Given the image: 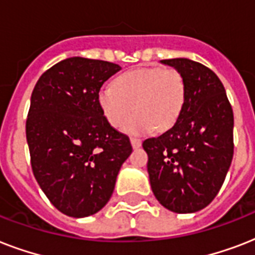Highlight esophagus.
Returning <instances> with one entry per match:
<instances>
[{
  "mask_svg": "<svg viewBox=\"0 0 255 255\" xmlns=\"http://www.w3.org/2000/svg\"><path fill=\"white\" fill-rule=\"evenodd\" d=\"M131 144H132V147L136 149V148H139L140 145H141V140L136 139V137H131Z\"/></svg>",
  "mask_w": 255,
  "mask_h": 255,
  "instance_id": "34e87169",
  "label": "esophagus"
}]
</instances>
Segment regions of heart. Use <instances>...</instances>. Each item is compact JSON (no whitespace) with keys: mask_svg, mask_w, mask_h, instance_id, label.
<instances>
[{"mask_svg":"<svg viewBox=\"0 0 255 255\" xmlns=\"http://www.w3.org/2000/svg\"><path fill=\"white\" fill-rule=\"evenodd\" d=\"M186 99L185 81L177 70L140 67L120 74L114 86H103L98 103L108 124L124 127L131 135H145L153 129L165 132L177 123Z\"/></svg>","mask_w":255,"mask_h":255,"instance_id":"obj_1","label":"heart"}]
</instances>
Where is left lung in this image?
Wrapping results in <instances>:
<instances>
[{
  "label": "left lung",
  "instance_id": "8db88e82",
  "mask_svg": "<svg viewBox=\"0 0 255 255\" xmlns=\"http://www.w3.org/2000/svg\"><path fill=\"white\" fill-rule=\"evenodd\" d=\"M181 74L186 99L177 123L143 141L157 201L174 213L204 209L221 189L233 159V110L218 77L188 58L160 61Z\"/></svg>",
  "mask_w": 255,
  "mask_h": 255
}]
</instances>
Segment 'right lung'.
I'll list each match as a JSON object with an SVG mask.
<instances>
[{"instance_id": "1", "label": "right lung", "mask_w": 255, "mask_h": 255, "mask_svg": "<svg viewBox=\"0 0 255 255\" xmlns=\"http://www.w3.org/2000/svg\"><path fill=\"white\" fill-rule=\"evenodd\" d=\"M120 69L67 58L42 74L31 94L26 139L34 177L70 217H88L107 204L131 155L128 136L108 124L98 103L100 87Z\"/></svg>"}]
</instances>
